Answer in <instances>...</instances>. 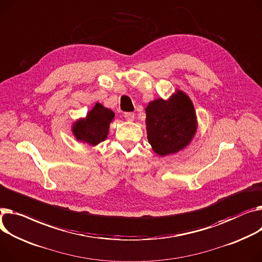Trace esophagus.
<instances>
[{
	"label": "esophagus",
	"instance_id": "obj_1",
	"mask_svg": "<svg viewBox=\"0 0 262 262\" xmlns=\"http://www.w3.org/2000/svg\"><path fill=\"white\" fill-rule=\"evenodd\" d=\"M124 117H125V119H126L127 121H129V122L135 120V114H134V113H125Z\"/></svg>",
	"mask_w": 262,
	"mask_h": 262
}]
</instances>
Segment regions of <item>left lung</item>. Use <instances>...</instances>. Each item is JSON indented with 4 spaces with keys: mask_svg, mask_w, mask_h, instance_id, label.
Returning a JSON list of instances; mask_svg holds the SVG:
<instances>
[{
    "mask_svg": "<svg viewBox=\"0 0 262 262\" xmlns=\"http://www.w3.org/2000/svg\"><path fill=\"white\" fill-rule=\"evenodd\" d=\"M145 114L147 140L160 157L184 149L197 133L194 104L181 90H176L166 100L159 98L149 102Z\"/></svg>",
    "mask_w": 262,
    "mask_h": 262,
    "instance_id": "obj_1",
    "label": "left lung"
}]
</instances>
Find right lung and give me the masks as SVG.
Listing matches in <instances>:
<instances>
[{
  "mask_svg": "<svg viewBox=\"0 0 262 262\" xmlns=\"http://www.w3.org/2000/svg\"><path fill=\"white\" fill-rule=\"evenodd\" d=\"M114 119V112L98 102L84 118L74 122L73 135L77 141L96 146L107 139L110 125Z\"/></svg>",
  "mask_w": 262,
  "mask_h": 262,
  "instance_id": "1",
  "label": "right lung"
}]
</instances>
